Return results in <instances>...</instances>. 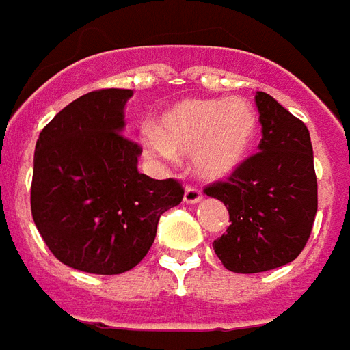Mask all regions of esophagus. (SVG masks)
<instances>
[{
	"label": "esophagus",
	"instance_id": "1",
	"mask_svg": "<svg viewBox=\"0 0 350 350\" xmlns=\"http://www.w3.org/2000/svg\"><path fill=\"white\" fill-rule=\"evenodd\" d=\"M201 192L196 188V186H186V190H185V203H188V205H196V203H200L201 201Z\"/></svg>",
	"mask_w": 350,
	"mask_h": 350
}]
</instances>
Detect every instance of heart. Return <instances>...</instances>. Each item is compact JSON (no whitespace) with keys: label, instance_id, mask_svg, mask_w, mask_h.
Listing matches in <instances>:
<instances>
[{"label":"heart","instance_id":"obj_1","mask_svg":"<svg viewBox=\"0 0 350 350\" xmlns=\"http://www.w3.org/2000/svg\"><path fill=\"white\" fill-rule=\"evenodd\" d=\"M257 136V111L244 98H192L165 111L145 147L160 158L192 157L205 178L229 177L246 160Z\"/></svg>","mask_w":350,"mask_h":350}]
</instances>
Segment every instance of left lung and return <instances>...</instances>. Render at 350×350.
<instances>
[{"label":"left lung","mask_w":350,"mask_h":350,"mask_svg":"<svg viewBox=\"0 0 350 350\" xmlns=\"http://www.w3.org/2000/svg\"><path fill=\"white\" fill-rule=\"evenodd\" d=\"M262 139L226 183L205 193L229 211L228 233L213 242L231 272L256 274L295 261L317 214V177L310 130L270 94L257 91Z\"/></svg>","instance_id":"obj_1"}]
</instances>
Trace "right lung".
<instances>
[{
	"label": "right lung",
	"mask_w": 350,
	"mask_h": 350,
	"mask_svg": "<svg viewBox=\"0 0 350 350\" xmlns=\"http://www.w3.org/2000/svg\"><path fill=\"white\" fill-rule=\"evenodd\" d=\"M130 89L91 91L39 134L31 214L63 265L89 274H122L154 242L160 216L183 201L178 180L137 172L142 147L122 136Z\"/></svg>",
	"instance_id": "add662e5"
}]
</instances>
